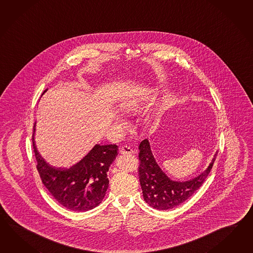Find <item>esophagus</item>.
<instances>
[{
    "instance_id": "1",
    "label": "esophagus",
    "mask_w": 253,
    "mask_h": 253,
    "mask_svg": "<svg viewBox=\"0 0 253 253\" xmlns=\"http://www.w3.org/2000/svg\"><path fill=\"white\" fill-rule=\"evenodd\" d=\"M119 152L121 154H132L133 150L128 146H122L119 148Z\"/></svg>"
}]
</instances>
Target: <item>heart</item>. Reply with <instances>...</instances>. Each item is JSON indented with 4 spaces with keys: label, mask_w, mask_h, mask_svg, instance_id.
I'll return each mask as SVG.
<instances>
[{
    "label": "heart",
    "mask_w": 253,
    "mask_h": 253,
    "mask_svg": "<svg viewBox=\"0 0 253 253\" xmlns=\"http://www.w3.org/2000/svg\"><path fill=\"white\" fill-rule=\"evenodd\" d=\"M140 106H141V104H140V100H138L136 98L127 99L123 101V103L121 104L122 109L125 113H137L140 110Z\"/></svg>",
    "instance_id": "obj_1"
}]
</instances>
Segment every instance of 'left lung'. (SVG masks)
<instances>
[{
  "label": "left lung",
  "instance_id": "8db88e82",
  "mask_svg": "<svg viewBox=\"0 0 253 253\" xmlns=\"http://www.w3.org/2000/svg\"><path fill=\"white\" fill-rule=\"evenodd\" d=\"M139 149V174L144 201L152 208L161 211L175 208L187 201L207 178L218 153L214 154L208 167L201 174L191 180L179 181L171 180L159 166L149 140H142Z\"/></svg>",
  "mask_w": 253,
  "mask_h": 253
}]
</instances>
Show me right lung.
Here are the masks:
<instances>
[{
    "label": "right lung",
    "mask_w": 253,
    "mask_h": 253,
    "mask_svg": "<svg viewBox=\"0 0 253 253\" xmlns=\"http://www.w3.org/2000/svg\"><path fill=\"white\" fill-rule=\"evenodd\" d=\"M45 90L43 91L44 93ZM33 145L37 169L42 183L63 207L73 211H86L98 206L109 187L107 172L118 155L116 144H95L78 163L70 168L53 167L40 154L34 140Z\"/></svg>",
    "instance_id": "1"
}]
</instances>
